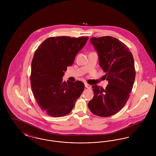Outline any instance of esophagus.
Listing matches in <instances>:
<instances>
[{"instance_id": "obj_1", "label": "esophagus", "mask_w": 156, "mask_h": 156, "mask_svg": "<svg viewBox=\"0 0 156 156\" xmlns=\"http://www.w3.org/2000/svg\"><path fill=\"white\" fill-rule=\"evenodd\" d=\"M85 88H88V89H90L91 88V85H90L87 83H85Z\"/></svg>"}]
</instances>
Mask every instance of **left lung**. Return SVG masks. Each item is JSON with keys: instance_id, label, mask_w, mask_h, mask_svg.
Listing matches in <instances>:
<instances>
[{"instance_id": "1", "label": "left lung", "mask_w": 156, "mask_h": 156, "mask_svg": "<svg viewBox=\"0 0 156 156\" xmlns=\"http://www.w3.org/2000/svg\"><path fill=\"white\" fill-rule=\"evenodd\" d=\"M90 42L99 56V64L108 81L105 89L92 86L94 96L88 103L90 112L108 117L120 111L129 98L136 71L132 52L126 45L111 36L91 37Z\"/></svg>"}]
</instances>
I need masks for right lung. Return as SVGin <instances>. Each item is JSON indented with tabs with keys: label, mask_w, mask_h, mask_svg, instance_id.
I'll return each mask as SVG.
<instances>
[{
	"label": "right lung",
	"mask_w": 156,
	"mask_h": 156,
	"mask_svg": "<svg viewBox=\"0 0 156 156\" xmlns=\"http://www.w3.org/2000/svg\"><path fill=\"white\" fill-rule=\"evenodd\" d=\"M88 37H50L40 45L31 62V89L42 111L52 117L69 113L85 85L81 81H62L67 67L71 66L77 53Z\"/></svg>",
	"instance_id": "obj_1"
}]
</instances>
